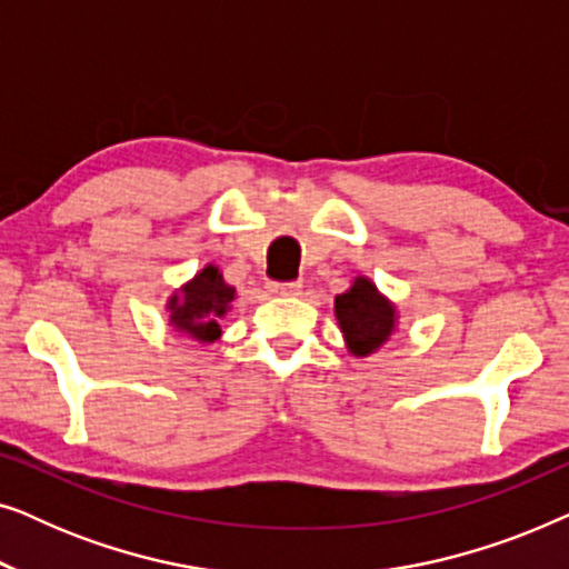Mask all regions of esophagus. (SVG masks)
Returning a JSON list of instances; mask_svg holds the SVG:
<instances>
[{"instance_id": "34e87169", "label": "esophagus", "mask_w": 569, "mask_h": 569, "mask_svg": "<svg viewBox=\"0 0 569 569\" xmlns=\"http://www.w3.org/2000/svg\"><path fill=\"white\" fill-rule=\"evenodd\" d=\"M271 295H298L300 292V282H271L269 284Z\"/></svg>"}]
</instances>
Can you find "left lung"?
Wrapping results in <instances>:
<instances>
[{
	"mask_svg": "<svg viewBox=\"0 0 569 569\" xmlns=\"http://www.w3.org/2000/svg\"><path fill=\"white\" fill-rule=\"evenodd\" d=\"M333 306H337V318L347 345L355 355H370L393 331V306L380 298L368 279H357L352 290L339 295Z\"/></svg>",
	"mask_w": 569,
	"mask_h": 569,
	"instance_id": "obj_1",
	"label": "left lung"
}]
</instances>
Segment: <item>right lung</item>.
<instances>
[{
    "label": "right lung",
    "instance_id": "add662e5",
    "mask_svg": "<svg viewBox=\"0 0 569 569\" xmlns=\"http://www.w3.org/2000/svg\"><path fill=\"white\" fill-rule=\"evenodd\" d=\"M236 300V290L222 282V274L214 267H207L183 287V298L173 295L170 300V321L199 341H214L220 337V318L228 313V306Z\"/></svg>",
    "mask_w": 569,
    "mask_h": 569
}]
</instances>
